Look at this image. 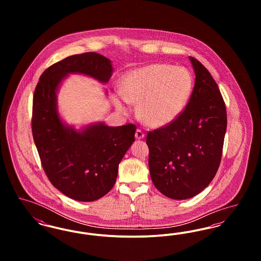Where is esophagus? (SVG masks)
I'll return each instance as SVG.
<instances>
[{
  "instance_id": "34e87169",
  "label": "esophagus",
  "mask_w": 261,
  "mask_h": 261,
  "mask_svg": "<svg viewBox=\"0 0 261 261\" xmlns=\"http://www.w3.org/2000/svg\"><path fill=\"white\" fill-rule=\"evenodd\" d=\"M135 137H136V139L140 140V139H143L145 137V134H144V132L142 130L137 129L136 132H135Z\"/></svg>"
}]
</instances>
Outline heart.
I'll use <instances>...</instances> for the list:
<instances>
[{
    "label": "heart",
    "instance_id": "obj_1",
    "mask_svg": "<svg viewBox=\"0 0 261 261\" xmlns=\"http://www.w3.org/2000/svg\"><path fill=\"white\" fill-rule=\"evenodd\" d=\"M193 87V75L185 67L154 63L126 73L119 92L124 100L138 105V116L145 124L162 127L184 111ZM116 107L122 112L127 110L120 100H116Z\"/></svg>",
    "mask_w": 261,
    "mask_h": 261
}]
</instances>
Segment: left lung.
Returning <instances> with one entry per match:
<instances>
[{"label":"left lung","mask_w":261,"mask_h":261,"mask_svg":"<svg viewBox=\"0 0 261 261\" xmlns=\"http://www.w3.org/2000/svg\"><path fill=\"white\" fill-rule=\"evenodd\" d=\"M196 79L191 98L171 123L149 131L151 181L174 199L195 197L210 185L218 170L227 128L223 97L210 71L190 57Z\"/></svg>","instance_id":"obj_1"}]
</instances>
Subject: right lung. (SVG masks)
I'll use <instances>...</instances> for the list:
<instances>
[{"label": "right lung", "instance_id": "right-lung-1", "mask_svg": "<svg viewBox=\"0 0 261 261\" xmlns=\"http://www.w3.org/2000/svg\"><path fill=\"white\" fill-rule=\"evenodd\" d=\"M111 61L97 53L70 56L48 67L39 79L32 106V135L42 167L53 186L79 201H93L112 189L118 165L135 141L136 125L105 124L75 131L57 112V89L68 73H82L107 83Z\"/></svg>", "mask_w": 261, "mask_h": 261}]
</instances>
